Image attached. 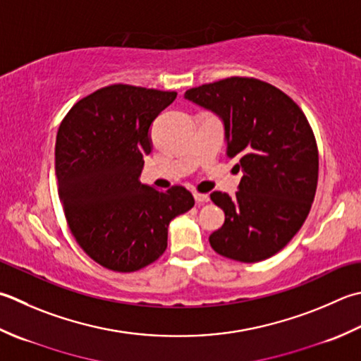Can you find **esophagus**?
Returning a JSON list of instances; mask_svg holds the SVG:
<instances>
[{
  "label": "esophagus",
  "instance_id": "obj_1",
  "mask_svg": "<svg viewBox=\"0 0 361 361\" xmlns=\"http://www.w3.org/2000/svg\"><path fill=\"white\" fill-rule=\"evenodd\" d=\"M194 197H195L197 204H203V203H208V202H209V195H208V194H199V192H195Z\"/></svg>",
  "mask_w": 361,
  "mask_h": 361
}]
</instances>
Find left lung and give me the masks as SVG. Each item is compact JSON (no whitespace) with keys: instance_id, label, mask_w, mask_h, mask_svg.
I'll list each match as a JSON object with an SVG mask.
<instances>
[{"instance_id":"8db88e82","label":"left lung","mask_w":361,"mask_h":361,"mask_svg":"<svg viewBox=\"0 0 361 361\" xmlns=\"http://www.w3.org/2000/svg\"><path fill=\"white\" fill-rule=\"evenodd\" d=\"M222 118L227 157L244 172L236 197L211 194L225 222L209 244L225 258L258 263L291 241L312 209L319 154L302 109L269 82L231 76L186 90Z\"/></svg>"}]
</instances>
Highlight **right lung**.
I'll return each mask as SVG.
<instances>
[{"label": "right lung", "mask_w": 361, "mask_h": 361, "mask_svg": "<svg viewBox=\"0 0 361 361\" xmlns=\"http://www.w3.org/2000/svg\"><path fill=\"white\" fill-rule=\"evenodd\" d=\"M176 92L112 84L78 102L56 136V176L68 228L106 269L134 272L167 247L173 217L194 207L186 188L139 181L150 126Z\"/></svg>", "instance_id": "1"}]
</instances>
